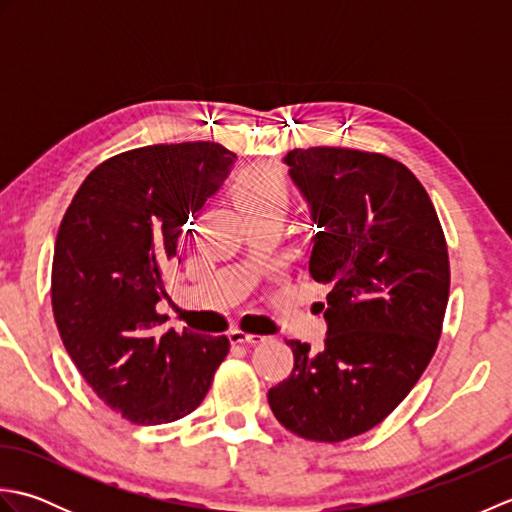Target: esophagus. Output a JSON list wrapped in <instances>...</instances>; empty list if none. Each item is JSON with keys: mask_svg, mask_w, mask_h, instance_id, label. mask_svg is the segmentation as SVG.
Here are the masks:
<instances>
[{"mask_svg": "<svg viewBox=\"0 0 512 512\" xmlns=\"http://www.w3.org/2000/svg\"><path fill=\"white\" fill-rule=\"evenodd\" d=\"M228 341H231L233 345H257V343L264 341V336L246 334L242 330H233L231 334H228Z\"/></svg>", "mask_w": 512, "mask_h": 512, "instance_id": "1", "label": "esophagus"}]
</instances>
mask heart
<instances>
[{
    "mask_svg": "<svg viewBox=\"0 0 512 512\" xmlns=\"http://www.w3.org/2000/svg\"><path fill=\"white\" fill-rule=\"evenodd\" d=\"M239 211L248 215L281 217L290 202V187L284 173L275 169H253L239 178L235 187Z\"/></svg>",
    "mask_w": 512,
    "mask_h": 512,
    "instance_id": "1",
    "label": "heart"
}]
</instances>
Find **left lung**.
<instances>
[{"mask_svg": "<svg viewBox=\"0 0 512 512\" xmlns=\"http://www.w3.org/2000/svg\"><path fill=\"white\" fill-rule=\"evenodd\" d=\"M310 209V275L323 350L292 347V374L268 391L275 418L297 436L341 442L383 422L418 383L438 347L449 301V253L427 191L383 154L310 147L286 154Z\"/></svg>", "mask_w": 512, "mask_h": 512, "instance_id": "1", "label": "left lung"}]
</instances>
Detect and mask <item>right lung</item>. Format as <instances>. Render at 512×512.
<instances>
[{
	"mask_svg": "<svg viewBox=\"0 0 512 512\" xmlns=\"http://www.w3.org/2000/svg\"><path fill=\"white\" fill-rule=\"evenodd\" d=\"M235 154L217 143L149 145L101 162L65 211L52 259L61 341L96 396L136 424L180 420L204 400L226 336L160 325L165 270L189 215Z\"/></svg>",
	"mask_w": 512,
	"mask_h": 512,
	"instance_id": "right-lung-1",
	"label": "right lung"
}]
</instances>
